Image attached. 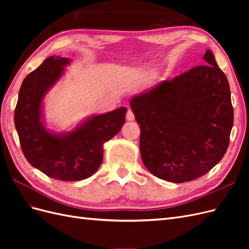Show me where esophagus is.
<instances>
[{"mask_svg": "<svg viewBox=\"0 0 249 249\" xmlns=\"http://www.w3.org/2000/svg\"><path fill=\"white\" fill-rule=\"evenodd\" d=\"M125 117H126V120H129V122H132V120H134L135 119V115H134L133 111L132 110H127Z\"/></svg>", "mask_w": 249, "mask_h": 249, "instance_id": "obj_1", "label": "esophagus"}]
</instances>
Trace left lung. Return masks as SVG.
Listing matches in <instances>:
<instances>
[{
    "mask_svg": "<svg viewBox=\"0 0 249 249\" xmlns=\"http://www.w3.org/2000/svg\"><path fill=\"white\" fill-rule=\"evenodd\" d=\"M203 65L131 99L140 124V154L157 178L185 183L206 175L229 147L233 124L231 89L213 53Z\"/></svg>",
    "mask_w": 249,
    "mask_h": 249,
    "instance_id": "obj_1",
    "label": "left lung"
}]
</instances>
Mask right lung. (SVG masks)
I'll return each instance as SVG.
<instances>
[{
	"label": "right lung",
	"mask_w": 249,
	"mask_h": 249,
	"mask_svg": "<svg viewBox=\"0 0 249 249\" xmlns=\"http://www.w3.org/2000/svg\"><path fill=\"white\" fill-rule=\"evenodd\" d=\"M70 59L51 56L22 81L14 124L28 162L50 178L72 182L94 175L103 161V145L125 123L126 108L94 115L69 133L55 134L42 123V100L61 78Z\"/></svg>",
	"instance_id": "right-lung-1"
}]
</instances>
